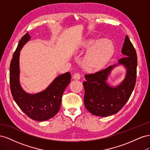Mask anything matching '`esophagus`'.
I'll use <instances>...</instances> for the list:
<instances>
[{
    "mask_svg": "<svg viewBox=\"0 0 150 150\" xmlns=\"http://www.w3.org/2000/svg\"><path fill=\"white\" fill-rule=\"evenodd\" d=\"M72 78L75 80H79L81 78V75L79 72H76L72 76Z\"/></svg>",
    "mask_w": 150,
    "mask_h": 150,
    "instance_id": "esophagus-1",
    "label": "esophagus"
}]
</instances>
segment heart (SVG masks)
Instances as JSON below:
<instances>
[{
	"instance_id": "obj_1",
	"label": "heart",
	"mask_w": 150,
	"mask_h": 150,
	"mask_svg": "<svg viewBox=\"0 0 150 150\" xmlns=\"http://www.w3.org/2000/svg\"><path fill=\"white\" fill-rule=\"evenodd\" d=\"M83 48L85 50L91 49L83 61L84 69L90 72L102 68L114 54V47L112 44L99 40H88L84 44Z\"/></svg>"
}]
</instances>
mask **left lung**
<instances>
[{"label":"left lung","instance_id":"left-lung-1","mask_svg":"<svg viewBox=\"0 0 150 150\" xmlns=\"http://www.w3.org/2000/svg\"><path fill=\"white\" fill-rule=\"evenodd\" d=\"M121 52L125 57L118 64L109 66L94 73L85 74L84 102L86 108L95 116H108L117 113L128 101L137 81V55L128 35L126 36ZM119 64L127 69L124 81L116 88L106 83L108 74L112 68Z\"/></svg>","mask_w":150,"mask_h":150}]
</instances>
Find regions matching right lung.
<instances>
[{
	"mask_svg": "<svg viewBox=\"0 0 150 150\" xmlns=\"http://www.w3.org/2000/svg\"><path fill=\"white\" fill-rule=\"evenodd\" d=\"M30 39L28 33L21 38L13 54L10 65V88L12 97L19 107L32 120L42 121L51 118L59 111L62 94L69 84V72L59 76L44 91L35 94L26 93L19 83L20 51Z\"/></svg>",
	"mask_w": 150,
	"mask_h": 150,
	"instance_id": "right-lung-1",
	"label": "right lung"
}]
</instances>
